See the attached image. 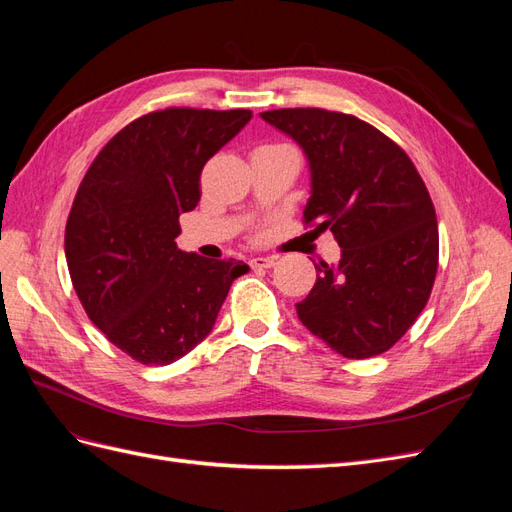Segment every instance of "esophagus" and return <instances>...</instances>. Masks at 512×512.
<instances>
[{
    "label": "esophagus",
    "instance_id": "34e87169",
    "mask_svg": "<svg viewBox=\"0 0 512 512\" xmlns=\"http://www.w3.org/2000/svg\"><path fill=\"white\" fill-rule=\"evenodd\" d=\"M275 256H254L250 258V267L252 269H271L275 265Z\"/></svg>",
    "mask_w": 512,
    "mask_h": 512
}]
</instances>
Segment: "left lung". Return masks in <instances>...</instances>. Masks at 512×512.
I'll list each match as a JSON object with an SVG mask.
<instances>
[{
	"label": "left lung",
	"mask_w": 512,
	"mask_h": 512,
	"mask_svg": "<svg viewBox=\"0 0 512 512\" xmlns=\"http://www.w3.org/2000/svg\"><path fill=\"white\" fill-rule=\"evenodd\" d=\"M309 164L307 224L331 230L337 265H316L297 303L309 333L346 359H369L404 335L438 271L436 209L406 151L369 123L324 108L260 113Z\"/></svg>",
	"instance_id": "8db88e82"
}]
</instances>
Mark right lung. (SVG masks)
Here are the masks:
<instances>
[{"label": "right lung", "mask_w": 512, "mask_h": 512, "mask_svg": "<svg viewBox=\"0 0 512 512\" xmlns=\"http://www.w3.org/2000/svg\"><path fill=\"white\" fill-rule=\"evenodd\" d=\"M252 111L166 108L134 119L83 177L66 224L72 286L108 342L143 365H168L211 333L241 260L181 252L179 215L200 173Z\"/></svg>", "instance_id": "add662e5"}]
</instances>
